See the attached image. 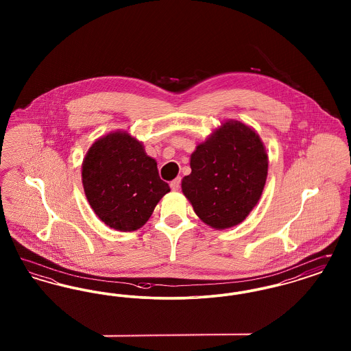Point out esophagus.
<instances>
[{
  "label": "esophagus",
  "instance_id": "34e87169",
  "mask_svg": "<svg viewBox=\"0 0 351 351\" xmlns=\"http://www.w3.org/2000/svg\"><path fill=\"white\" fill-rule=\"evenodd\" d=\"M180 183H182V179H180V178H178V179H175V180H172V182H171L169 186H171V189H172V191H179V188H180Z\"/></svg>",
  "mask_w": 351,
  "mask_h": 351
}]
</instances>
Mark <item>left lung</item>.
Here are the masks:
<instances>
[{
  "label": "left lung",
  "instance_id": "1",
  "mask_svg": "<svg viewBox=\"0 0 351 351\" xmlns=\"http://www.w3.org/2000/svg\"><path fill=\"white\" fill-rule=\"evenodd\" d=\"M184 196L202 222L228 229L250 215L267 179L268 156L259 135L239 121H226L191 155Z\"/></svg>",
  "mask_w": 351,
  "mask_h": 351
}]
</instances>
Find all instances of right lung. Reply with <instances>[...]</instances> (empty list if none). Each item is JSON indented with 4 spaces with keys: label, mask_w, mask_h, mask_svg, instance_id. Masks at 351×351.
I'll return each instance as SVG.
<instances>
[{
    "label": "right lung",
    "mask_w": 351,
    "mask_h": 351,
    "mask_svg": "<svg viewBox=\"0 0 351 351\" xmlns=\"http://www.w3.org/2000/svg\"><path fill=\"white\" fill-rule=\"evenodd\" d=\"M82 178L95 213L119 232L142 228L171 191L159 178L155 159L128 132L99 138L84 158Z\"/></svg>",
    "instance_id": "obj_1"
}]
</instances>
